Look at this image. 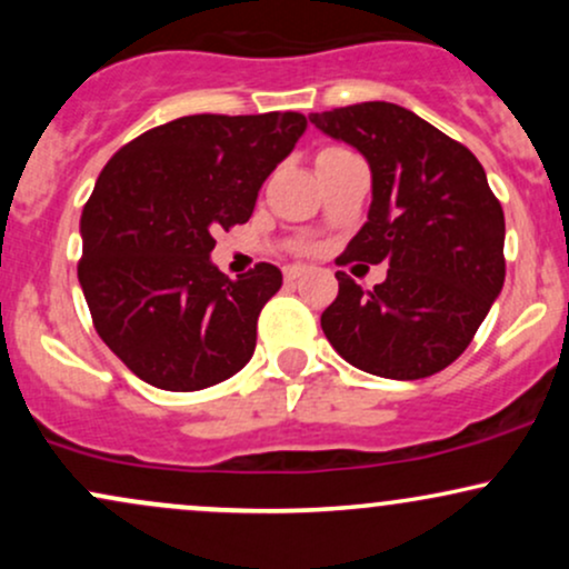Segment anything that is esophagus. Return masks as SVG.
Wrapping results in <instances>:
<instances>
[{
	"label": "esophagus",
	"instance_id": "34e87169",
	"mask_svg": "<svg viewBox=\"0 0 569 569\" xmlns=\"http://www.w3.org/2000/svg\"><path fill=\"white\" fill-rule=\"evenodd\" d=\"M307 272V267H302V264H291V267H286L283 270V278L289 280V283H293V280H299Z\"/></svg>",
	"mask_w": 569,
	"mask_h": 569
}]
</instances>
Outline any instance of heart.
<instances>
[{
	"mask_svg": "<svg viewBox=\"0 0 569 569\" xmlns=\"http://www.w3.org/2000/svg\"><path fill=\"white\" fill-rule=\"evenodd\" d=\"M339 152H348V149H345V147H323L321 152H318V160L329 158V154H339Z\"/></svg>",
	"mask_w": 569,
	"mask_h": 569,
	"instance_id": "1",
	"label": "heart"
}]
</instances>
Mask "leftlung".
Listing matches in <instances>:
<instances>
[{
	"label": "left lung",
	"mask_w": 569,
	"mask_h": 569,
	"mask_svg": "<svg viewBox=\"0 0 569 569\" xmlns=\"http://www.w3.org/2000/svg\"><path fill=\"white\" fill-rule=\"evenodd\" d=\"M371 168L369 221L339 259L388 262L363 289L337 272L321 329L345 361L388 380H422L471 345L506 280V217L468 147L409 109L367 101L310 114Z\"/></svg>",
	"instance_id": "1"
}]
</instances>
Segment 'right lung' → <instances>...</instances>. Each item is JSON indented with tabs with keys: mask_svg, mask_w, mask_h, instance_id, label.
Returning <instances> with one entry per match:
<instances>
[{
	"mask_svg": "<svg viewBox=\"0 0 569 569\" xmlns=\"http://www.w3.org/2000/svg\"><path fill=\"white\" fill-rule=\"evenodd\" d=\"M305 128L299 112L189 114L103 166L82 208L77 276L98 337L143 382L192 393L253 356L259 312L283 276L259 262L230 280L208 257L213 234L251 219Z\"/></svg>",
	"mask_w": 569,
	"mask_h": 569,
	"instance_id": "obj_1",
	"label": "right lung"
}]
</instances>
